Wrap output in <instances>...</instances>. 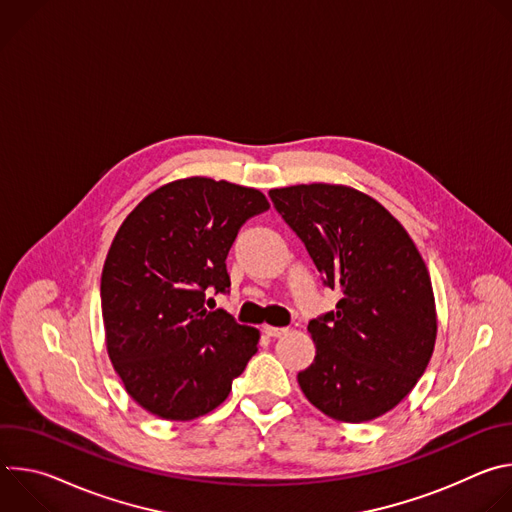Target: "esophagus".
<instances>
[{
  "mask_svg": "<svg viewBox=\"0 0 512 512\" xmlns=\"http://www.w3.org/2000/svg\"><path fill=\"white\" fill-rule=\"evenodd\" d=\"M263 332H265L269 338H279V336H283L287 330H285V328H277V326H263Z\"/></svg>",
  "mask_w": 512,
  "mask_h": 512,
  "instance_id": "1",
  "label": "esophagus"
}]
</instances>
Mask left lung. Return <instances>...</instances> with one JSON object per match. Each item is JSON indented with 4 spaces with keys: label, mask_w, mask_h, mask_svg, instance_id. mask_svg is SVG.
<instances>
[{
    "label": "left lung",
    "mask_w": 512,
    "mask_h": 512,
    "mask_svg": "<svg viewBox=\"0 0 512 512\" xmlns=\"http://www.w3.org/2000/svg\"><path fill=\"white\" fill-rule=\"evenodd\" d=\"M340 300L310 320L316 344L298 373L308 401L332 419L371 421L401 403L425 373L437 320L427 267L397 218L348 186L269 190Z\"/></svg>",
    "instance_id": "1"
}]
</instances>
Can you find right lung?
<instances>
[{
  "mask_svg": "<svg viewBox=\"0 0 512 512\" xmlns=\"http://www.w3.org/2000/svg\"><path fill=\"white\" fill-rule=\"evenodd\" d=\"M269 208L255 190L210 178L170 182L119 227L101 275L107 352L145 411L188 421L221 405L257 352L259 330L225 310L227 255L251 216Z\"/></svg>",
  "mask_w": 512,
  "mask_h": 512,
  "instance_id": "add662e5",
  "label": "right lung"
}]
</instances>
